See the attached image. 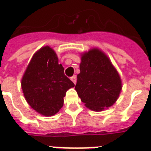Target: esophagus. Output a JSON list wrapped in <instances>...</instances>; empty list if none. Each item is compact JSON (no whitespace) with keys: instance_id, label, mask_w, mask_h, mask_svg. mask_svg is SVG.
<instances>
[{"instance_id":"34e87169","label":"esophagus","mask_w":151,"mask_h":151,"mask_svg":"<svg viewBox=\"0 0 151 151\" xmlns=\"http://www.w3.org/2000/svg\"><path fill=\"white\" fill-rule=\"evenodd\" d=\"M70 79H71V81H73V83L76 84V82H77V77H76L75 75L73 76V77H72V78H71Z\"/></svg>"}]
</instances>
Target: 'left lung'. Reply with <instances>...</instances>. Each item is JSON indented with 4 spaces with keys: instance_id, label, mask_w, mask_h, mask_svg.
Returning a JSON list of instances; mask_svg holds the SVG:
<instances>
[{
    "instance_id": "1",
    "label": "left lung",
    "mask_w": 151,
    "mask_h": 151,
    "mask_svg": "<svg viewBox=\"0 0 151 151\" xmlns=\"http://www.w3.org/2000/svg\"><path fill=\"white\" fill-rule=\"evenodd\" d=\"M81 59L75 86L81 101L88 109L96 111L113 105L119 96L122 83L109 57L93 48L82 54Z\"/></svg>"
}]
</instances>
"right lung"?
Returning a JSON list of instances; mask_svg holds the SVG:
<instances>
[{"mask_svg": "<svg viewBox=\"0 0 151 151\" xmlns=\"http://www.w3.org/2000/svg\"><path fill=\"white\" fill-rule=\"evenodd\" d=\"M73 86L62 64H58L55 50L48 46L35 53L21 80L28 104L45 116H54L60 110L66 91Z\"/></svg>", "mask_w": 151, "mask_h": 151, "instance_id": "obj_1", "label": "right lung"}]
</instances>
